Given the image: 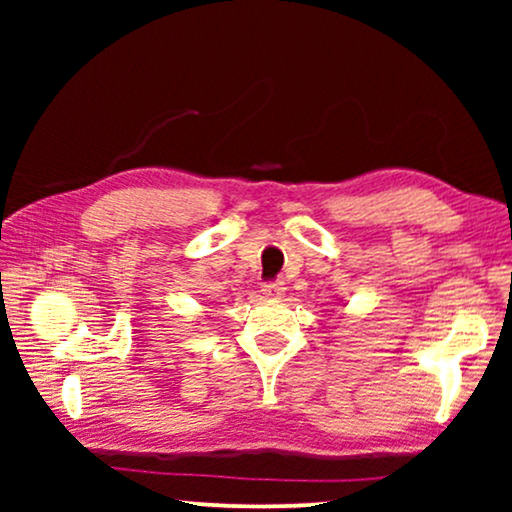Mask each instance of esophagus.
Here are the masks:
<instances>
[{
	"label": "esophagus",
	"instance_id": "esophagus-1",
	"mask_svg": "<svg viewBox=\"0 0 512 512\" xmlns=\"http://www.w3.org/2000/svg\"><path fill=\"white\" fill-rule=\"evenodd\" d=\"M284 291H286V286L282 282L263 284V296L270 298V300H279V298L284 296Z\"/></svg>",
	"mask_w": 512,
	"mask_h": 512
}]
</instances>
